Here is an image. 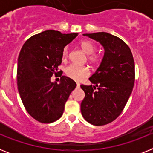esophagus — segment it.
<instances>
[{
	"mask_svg": "<svg viewBox=\"0 0 153 153\" xmlns=\"http://www.w3.org/2000/svg\"><path fill=\"white\" fill-rule=\"evenodd\" d=\"M79 86H80V84H79V83H76V87H77V88H79Z\"/></svg>",
	"mask_w": 153,
	"mask_h": 153,
	"instance_id": "esophagus-1",
	"label": "esophagus"
}]
</instances>
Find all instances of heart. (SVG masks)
Wrapping results in <instances>:
<instances>
[{
  "instance_id": "1",
  "label": "heart",
  "mask_w": 153,
  "mask_h": 153,
  "mask_svg": "<svg viewBox=\"0 0 153 153\" xmlns=\"http://www.w3.org/2000/svg\"><path fill=\"white\" fill-rule=\"evenodd\" d=\"M81 49L83 50L84 53L86 54L90 55L93 54L96 50L95 45L90 40H83L79 43ZM68 56V49L67 47H65L63 50L62 53V56L63 59H66ZM90 61L93 63H97L99 61L98 56L96 55H91L89 56ZM65 74H67L68 77L71 78L72 79L76 81H80L84 77H86L90 75V70L87 67L85 66H79V65L71 64L66 68L65 70Z\"/></svg>"
}]
</instances>
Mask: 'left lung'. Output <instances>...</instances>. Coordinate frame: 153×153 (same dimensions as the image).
I'll list each match as a JSON object with an SVG mask.
<instances>
[{
	"label": "left lung",
	"mask_w": 153,
	"mask_h": 153,
	"mask_svg": "<svg viewBox=\"0 0 153 153\" xmlns=\"http://www.w3.org/2000/svg\"><path fill=\"white\" fill-rule=\"evenodd\" d=\"M83 35L99 42L104 55L100 67L89 78L94 86L80 85L85 93L81 113L93 125H106L120 116L132 93L134 60L128 45L117 36L106 32Z\"/></svg>",
	"instance_id": "obj_1"
}]
</instances>
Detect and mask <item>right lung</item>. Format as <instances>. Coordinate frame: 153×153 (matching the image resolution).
Here are the masks:
<instances>
[{
  "instance_id": "obj_1",
  "label": "right lung",
  "mask_w": 153,
  "mask_h": 153,
  "mask_svg": "<svg viewBox=\"0 0 153 153\" xmlns=\"http://www.w3.org/2000/svg\"><path fill=\"white\" fill-rule=\"evenodd\" d=\"M78 33H62L47 30L33 35L23 45L17 60V86L27 113L43 123L60 119L65 103L76 84L62 76L60 83L51 81L62 62L64 47Z\"/></svg>"
}]
</instances>
